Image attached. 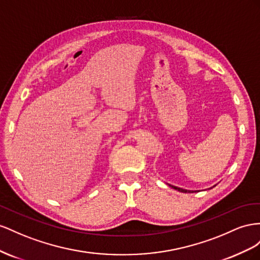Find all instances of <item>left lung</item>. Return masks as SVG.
<instances>
[{
	"label": "left lung",
	"instance_id": "8db88e82",
	"mask_svg": "<svg viewBox=\"0 0 260 260\" xmlns=\"http://www.w3.org/2000/svg\"><path fill=\"white\" fill-rule=\"evenodd\" d=\"M172 188L179 190V191H182V192H192V191H197V190H187V189H184V188H181V187H176V186H173V185H170Z\"/></svg>",
	"mask_w": 260,
	"mask_h": 260
}]
</instances>
